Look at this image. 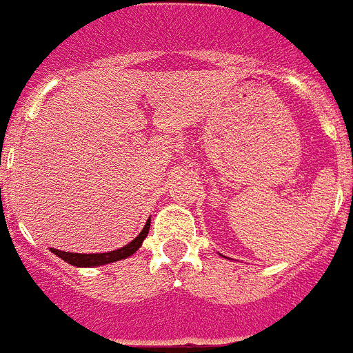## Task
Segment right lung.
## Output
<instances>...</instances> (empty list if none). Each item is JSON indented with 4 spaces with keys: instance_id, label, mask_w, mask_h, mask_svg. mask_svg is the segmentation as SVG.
<instances>
[{
    "instance_id": "right-lung-1",
    "label": "right lung",
    "mask_w": 353,
    "mask_h": 353,
    "mask_svg": "<svg viewBox=\"0 0 353 353\" xmlns=\"http://www.w3.org/2000/svg\"><path fill=\"white\" fill-rule=\"evenodd\" d=\"M150 228V219L147 221L145 228L141 230V233L136 236L134 241L129 242L127 245L120 248L117 251H109V253H93V254H82V253H68V251H59V250H52L53 253L57 254L59 259H62L64 262L71 263V265H75V268H93V265H105V263L117 262V260L127 259V256H131L132 253L140 250L141 242L147 236Z\"/></svg>"
}]
</instances>
